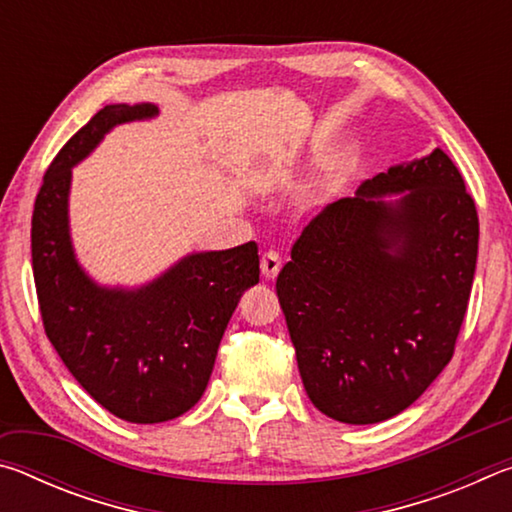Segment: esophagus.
I'll use <instances>...</instances> for the list:
<instances>
[{"instance_id": "obj_1", "label": "esophagus", "mask_w": 512, "mask_h": 512, "mask_svg": "<svg viewBox=\"0 0 512 512\" xmlns=\"http://www.w3.org/2000/svg\"><path fill=\"white\" fill-rule=\"evenodd\" d=\"M280 268H282V259L275 250H268V253L262 255V275L266 280H275L277 273H280Z\"/></svg>"}]
</instances>
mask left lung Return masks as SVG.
<instances>
[{"mask_svg":"<svg viewBox=\"0 0 512 512\" xmlns=\"http://www.w3.org/2000/svg\"><path fill=\"white\" fill-rule=\"evenodd\" d=\"M476 253L474 198L440 149L316 214L275 282L316 409L345 424L409 409L454 357Z\"/></svg>","mask_w":512,"mask_h":512,"instance_id":"1","label":"left lung"}]
</instances>
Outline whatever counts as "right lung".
<instances>
[{"label":"right lung","mask_w":512,"mask_h":512,"mask_svg":"<svg viewBox=\"0 0 512 512\" xmlns=\"http://www.w3.org/2000/svg\"><path fill=\"white\" fill-rule=\"evenodd\" d=\"M158 115L153 103L101 108L49 164L33 205L31 262L47 339L103 409L167 422L201 400L244 291L259 282L257 244L194 253L140 289L90 280L69 239L72 167L117 124Z\"/></svg>","instance_id":"1"}]
</instances>
